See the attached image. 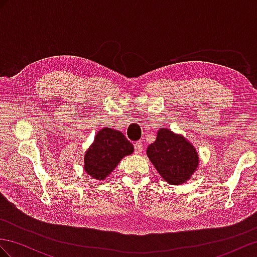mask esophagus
I'll use <instances>...</instances> for the list:
<instances>
[{
  "instance_id": "esophagus-1",
  "label": "esophagus",
  "mask_w": 257,
  "mask_h": 257,
  "mask_svg": "<svg viewBox=\"0 0 257 257\" xmlns=\"http://www.w3.org/2000/svg\"><path fill=\"white\" fill-rule=\"evenodd\" d=\"M135 148H136V152L137 154H141V152L143 151V144L141 141H138L135 144Z\"/></svg>"
}]
</instances>
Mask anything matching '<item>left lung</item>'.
Here are the masks:
<instances>
[{"label":"left lung","mask_w":257,"mask_h":257,"mask_svg":"<svg viewBox=\"0 0 257 257\" xmlns=\"http://www.w3.org/2000/svg\"><path fill=\"white\" fill-rule=\"evenodd\" d=\"M147 154L164 180L170 185H181L190 179L199 166L195 148L185 137L162 128Z\"/></svg>","instance_id":"1"}]
</instances>
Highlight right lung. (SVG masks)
Masks as SVG:
<instances>
[{"label":"right lung","mask_w":257,"mask_h":257,"mask_svg":"<svg viewBox=\"0 0 257 257\" xmlns=\"http://www.w3.org/2000/svg\"><path fill=\"white\" fill-rule=\"evenodd\" d=\"M133 152L134 146L120 131L103 128L84 154L85 173L96 180H104L121 159Z\"/></svg>","instance_id":"add662e5"}]
</instances>
